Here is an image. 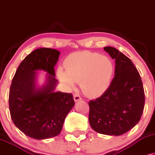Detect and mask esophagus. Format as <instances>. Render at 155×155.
I'll list each match as a JSON object with an SVG mask.
<instances>
[{
	"label": "esophagus",
	"instance_id": "obj_1",
	"mask_svg": "<svg viewBox=\"0 0 155 155\" xmlns=\"http://www.w3.org/2000/svg\"><path fill=\"white\" fill-rule=\"evenodd\" d=\"M82 99L81 97V96L79 95L78 94H74V101H81Z\"/></svg>",
	"mask_w": 155,
	"mask_h": 155
}]
</instances>
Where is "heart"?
<instances>
[{
    "mask_svg": "<svg viewBox=\"0 0 155 155\" xmlns=\"http://www.w3.org/2000/svg\"><path fill=\"white\" fill-rule=\"evenodd\" d=\"M66 71H57L60 81L69 87L81 81L82 91L89 96L102 95L109 88L114 72L112 61L107 56L88 51L71 54L64 61Z\"/></svg>",
    "mask_w": 155,
    "mask_h": 155,
    "instance_id": "heart-1",
    "label": "heart"
}]
</instances>
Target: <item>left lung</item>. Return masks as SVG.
<instances>
[{"mask_svg":"<svg viewBox=\"0 0 155 155\" xmlns=\"http://www.w3.org/2000/svg\"><path fill=\"white\" fill-rule=\"evenodd\" d=\"M104 49L115 60L114 77L106 91L88 103V120L97 133L120 136L134 128L141 119L144 91L131 60L113 47Z\"/></svg>","mask_w":155,"mask_h":155,"instance_id":"left-lung-1","label":"left lung"}]
</instances>
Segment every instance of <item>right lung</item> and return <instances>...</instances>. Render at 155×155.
Instances as JSON below:
<instances>
[{"label":"right lung","mask_w":155,"mask_h":155,"mask_svg":"<svg viewBox=\"0 0 155 155\" xmlns=\"http://www.w3.org/2000/svg\"><path fill=\"white\" fill-rule=\"evenodd\" d=\"M59 54L55 49H36L21 61L13 78L8 98L11 117L21 132L32 139L59 135L74 105L72 94L54 91L58 83L54 66ZM38 70L48 73L47 83L41 88L36 86Z\"/></svg>","instance_id":"obj_1"}]
</instances>
